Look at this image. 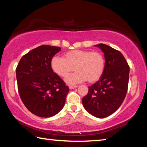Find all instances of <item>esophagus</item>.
<instances>
[{
  "instance_id": "obj_1",
  "label": "esophagus",
  "mask_w": 147,
  "mask_h": 147,
  "mask_svg": "<svg viewBox=\"0 0 147 147\" xmlns=\"http://www.w3.org/2000/svg\"><path fill=\"white\" fill-rule=\"evenodd\" d=\"M77 86H73V85H69V88L70 89H75L77 88Z\"/></svg>"
}]
</instances>
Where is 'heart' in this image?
<instances>
[{"label":"heart","mask_w":147,"mask_h":147,"mask_svg":"<svg viewBox=\"0 0 147 147\" xmlns=\"http://www.w3.org/2000/svg\"><path fill=\"white\" fill-rule=\"evenodd\" d=\"M51 67L57 75L66 78L75 69L77 72L66 78L69 84L88 81L95 82L102 75L105 59L98 52L85 50H73L64 54L63 58L54 56L51 59Z\"/></svg>","instance_id":"b5f03b06"}]
</instances>
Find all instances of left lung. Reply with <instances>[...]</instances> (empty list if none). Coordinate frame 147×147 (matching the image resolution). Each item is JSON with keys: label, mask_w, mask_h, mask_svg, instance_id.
<instances>
[{"label": "left lung", "mask_w": 147, "mask_h": 147, "mask_svg": "<svg viewBox=\"0 0 147 147\" xmlns=\"http://www.w3.org/2000/svg\"><path fill=\"white\" fill-rule=\"evenodd\" d=\"M104 54L102 75L91 86L82 98L84 108L96 117L105 118L121 106L128 90L130 67L119 51L105 44L94 45Z\"/></svg>", "instance_id": "1"}]
</instances>
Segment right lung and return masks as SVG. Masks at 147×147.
<instances>
[{"instance_id": "1", "label": "right lung", "mask_w": 147, "mask_h": 147, "mask_svg": "<svg viewBox=\"0 0 147 147\" xmlns=\"http://www.w3.org/2000/svg\"><path fill=\"white\" fill-rule=\"evenodd\" d=\"M58 47L41 45L20 59L16 69L19 93L26 108L40 117H51L63 108L69 89L51 67Z\"/></svg>"}]
</instances>
